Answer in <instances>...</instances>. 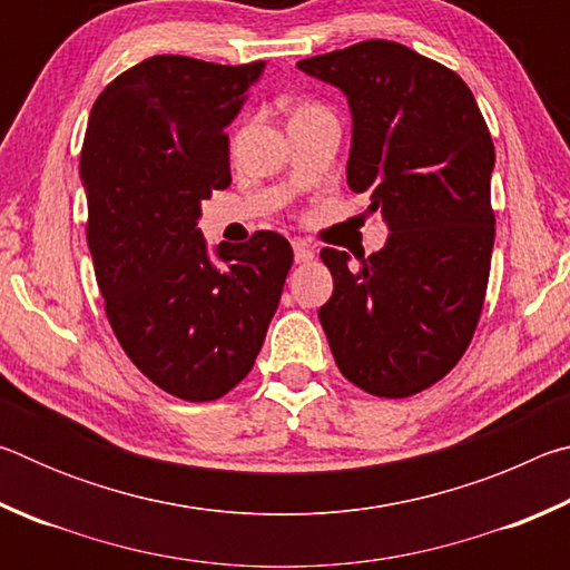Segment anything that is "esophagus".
<instances>
[{
	"label": "esophagus",
	"mask_w": 570,
	"mask_h": 570,
	"mask_svg": "<svg viewBox=\"0 0 570 570\" xmlns=\"http://www.w3.org/2000/svg\"><path fill=\"white\" fill-rule=\"evenodd\" d=\"M294 258L296 264H308L314 258V248L304 244V240H294Z\"/></svg>",
	"instance_id": "obj_1"
}]
</instances>
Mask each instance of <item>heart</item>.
<instances>
[{
    "mask_svg": "<svg viewBox=\"0 0 570 570\" xmlns=\"http://www.w3.org/2000/svg\"><path fill=\"white\" fill-rule=\"evenodd\" d=\"M312 108H316V105H302V108H298V110H312Z\"/></svg>",
    "mask_w": 570,
    "mask_h": 570,
    "instance_id": "heart-1",
    "label": "heart"
}]
</instances>
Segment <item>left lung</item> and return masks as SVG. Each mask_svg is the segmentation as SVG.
<instances>
[{
    "mask_svg": "<svg viewBox=\"0 0 570 570\" xmlns=\"http://www.w3.org/2000/svg\"><path fill=\"white\" fill-rule=\"evenodd\" d=\"M296 67L346 95V183L370 193L390 228L360 266L322 248L334 294L320 322L346 380L410 397L445 377L475 334L495 240L493 138L462 77L400 42H356Z\"/></svg>",
    "mask_w": 570,
    "mask_h": 570,
    "instance_id": "1",
    "label": "left lung"
}]
</instances>
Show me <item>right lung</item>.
Listing matches in <instances>:
<instances>
[{
	"mask_svg": "<svg viewBox=\"0 0 570 570\" xmlns=\"http://www.w3.org/2000/svg\"><path fill=\"white\" fill-rule=\"evenodd\" d=\"M266 62L156 55L95 100L80 176L105 314L130 362L173 397L210 402L262 352L294 250L274 230L218 244L200 200L230 183L228 122Z\"/></svg>",
	"mask_w": 570,
	"mask_h": 570,
	"instance_id": "right-lung-1",
	"label": "right lung"
}]
</instances>
